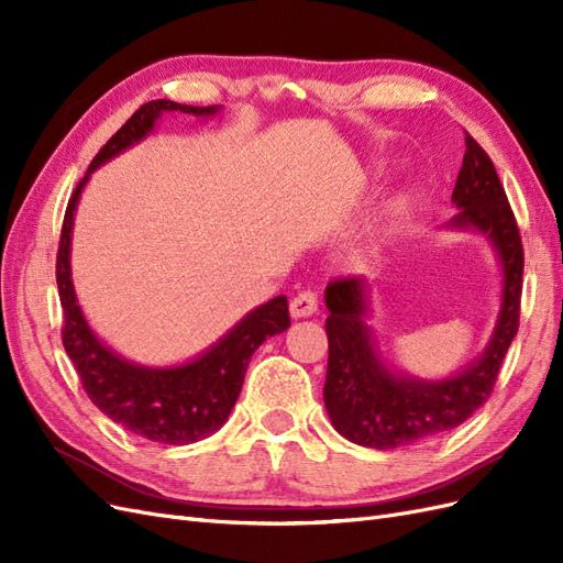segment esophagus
<instances>
[{
    "label": "esophagus",
    "instance_id": "esophagus-1",
    "mask_svg": "<svg viewBox=\"0 0 563 563\" xmlns=\"http://www.w3.org/2000/svg\"><path fill=\"white\" fill-rule=\"evenodd\" d=\"M319 310V298L314 291H302L291 300V317L302 319V317H312Z\"/></svg>",
    "mask_w": 563,
    "mask_h": 563
}]
</instances>
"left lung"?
I'll use <instances>...</instances> for the list:
<instances>
[{"mask_svg": "<svg viewBox=\"0 0 563 563\" xmlns=\"http://www.w3.org/2000/svg\"><path fill=\"white\" fill-rule=\"evenodd\" d=\"M463 166L453 187L455 216L444 230L484 234L503 272L496 329L486 350L444 380H422L401 373L378 347L368 319V282L338 279L327 286L329 368L323 404L338 434L352 444L391 451L463 424L496 385L500 364L519 331L523 249L505 187L490 157L472 135L465 139Z\"/></svg>", "mask_w": 563, "mask_h": 563, "instance_id": "1", "label": "left lung"}]
</instances>
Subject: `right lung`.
<instances>
[{
	"label": "right lung",
	"mask_w": 563,
	"mask_h": 563,
	"mask_svg": "<svg viewBox=\"0 0 563 563\" xmlns=\"http://www.w3.org/2000/svg\"><path fill=\"white\" fill-rule=\"evenodd\" d=\"M172 112L213 117L220 108H195L174 103V100H150L133 112L129 122L93 157L87 176L79 180L73 199L67 201L56 261V282L65 317L63 345L89 399L108 418L133 434L168 446H185L223 428L242 391L251 354L267 338L284 333L291 327V319H288L286 296H277L242 317V321H236L203 354L185 364L164 368L141 366L124 360L91 331L87 317L77 305L70 269L73 223L79 195L98 166L122 155L131 145L141 143L155 129L157 119Z\"/></svg>",
	"instance_id": "right-lung-1"
}]
</instances>
